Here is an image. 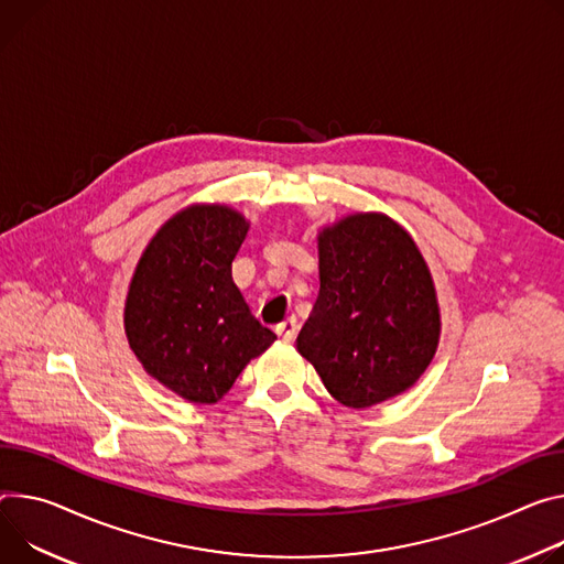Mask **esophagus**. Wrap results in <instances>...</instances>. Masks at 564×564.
<instances>
[{"label": "esophagus", "mask_w": 564, "mask_h": 564, "mask_svg": "<svg viewBox=\"0 0 564 564\" xmlns=\"http://www.w3.org/2000/svg\"><path fill=\"white\" fill-rule=\"evenodd\" d=\"M296 330H299V324H296L294 317H290V319H285V322H281V324L276 326V335H281V337L288 339V341H292V339L296 337Z\"/></svg>", "instance_id": "obj_1"}]
</instances>
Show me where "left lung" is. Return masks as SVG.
Returning <instances> with one entry per match:
<instances>
[{
	"label": "left lung",
	"instance_id": "1",
	"mask_svg": "<svg viewBox=\"0 0 564 564\" xmlns=\"http://www.w3.org/2000/svg\"><path fill=\"white\" fill-rule=\"evenodd\" d=\"M317 245L319 296L296 350L352 409L414 387L441 337L434 281L414 238L384 214H352L324 227Z\"/></svg>",
	"mask_w": 564,
	"mask_h": 564
}]
</instances>
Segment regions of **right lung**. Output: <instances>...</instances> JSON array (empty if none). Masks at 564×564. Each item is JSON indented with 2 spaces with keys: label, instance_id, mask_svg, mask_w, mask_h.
Listing matches in <instances>:
<instances>
[{
  "label": "right lung",
  "instance_id": "1",
  "mask_svg": "<svg viewBox=\"0 0 564 564\" xmlns=\"http://www.w3.org/2000/svg\"><path fill=\"white\" fill-rule=\"evenodd\" d=\"M249 223L225 204H193L152 236L126 299V335L148 376L214 404L276 335L231 279Z\"/></svg>",
  "mask_w": 564,
  "mask_h": 564
}]
</instances>
